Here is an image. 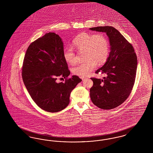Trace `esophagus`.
<instances>
[{
  "instance_id": "1",
  "label": "esophagus",
  "mask_w": 153,
  "mask_h": 153,
  "mask_svg": "<svg viewBox=\"0 0 153 153\" xmlns=\"http://www.w3.org/2000/svg\"><path fill=\"white\" fill-rule=\"evenodd\" d=\"M81 79H82V81H84V80H85V77H81Z\"/></svg>"
}]
</instances>
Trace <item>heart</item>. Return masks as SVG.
Wrapping results in <instances>:
<instances>
[{
    "mask_svg": "<svg viewBox=\"0 0 153 153\" xmlns=\"http://www.w3.org/2000/svg\"><path fill=\"white\" fill-rule=\"evenodd\" d=\"M72 44L78 52L84 51V58L87 59L74 66L72 68L74 74L81 77L87 76L99 64L104 62L109 54L108 41L102 33L95 34L84 32L74 38ZM63 57L66 61L73 64L76 61V55L71 48H65Z\"/></svg>",
    "mask_w": 153,
    "mask_h": 153,
    "instance_id": "1",
    "label": "heart"
}]
</instances>
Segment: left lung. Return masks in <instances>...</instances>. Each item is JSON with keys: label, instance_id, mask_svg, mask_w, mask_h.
<instances>
[{"label": "left lung", "instance_id": "1", "mask_svg": "<svg viewBox=\"0 0 153 153\" xmlns=\"http://www.w3.org/2000/svg\"><path fill=\"white\" fill-rule=\"evenodd\" d=\"M90 30L105 32L111 46L109 57L105 64L95 73L106 74L103 79H91L92 102L102 109H111L121 105L128 98L134 87L137 69V57L132 45L112 26H99Z\"/></svg>", "mask_w": 153, "mask_h": 153}]
</instances>
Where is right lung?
Returning <instances> with one entry per match:
<instances>
[{
    "label": "right lung",
    "instance_id": "obj_1",
    "mask_svg": "<svg viewBox=\"0 0 153 153\" xmlns=\"http://www.w3.org/2000/svg\"><path fill=\"white\" fill-rule=\"evenodd\" d=\"M63 51L59 36L54 33H46L31 43L23 62L22 76L25 87L37 105L49 112L66 108L71 92L81 81L77 76L68 78L70 71ZM59 77L65 78V82L57 83Z\"/></svg>",
    "mask_w": 153,
    "mask_h": 153
}]
</instances>
